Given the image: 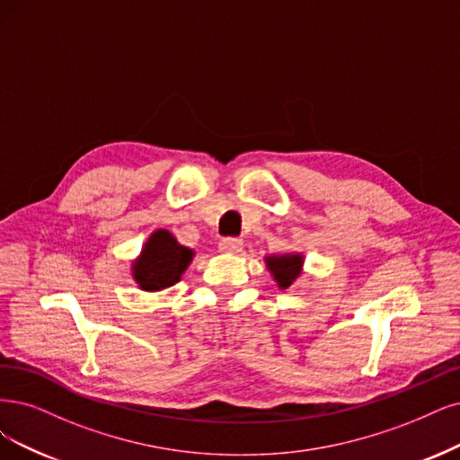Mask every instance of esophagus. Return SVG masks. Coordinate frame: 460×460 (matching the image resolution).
Returning <instances> with one entry per match:
<instances>
[{
    "label": "esophagus",
    "mask_w": 460,
    "mask_h": 460,
    "mask_svg": "<svg viewBox=\"0 0 460 460\" xmlns=\"http://www.w3.org/2000/svg\"><path fill=\"white\" fill-rule=\"evenodd\" d=\"M219 250L226 253H236L243 250V239L239 236H226V239L219 241Z\"/></svg>",
    "instance_id": "1"
}]
</instances>
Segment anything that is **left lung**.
I'll return each instance as SVG.
<instances>
[{"label": "left lung", "instance_id": "obj_1", "mask_svg": "<svg viewBox=\"0 0 460 460\" xmlns=\"http://www.w3.org/2000/svg\"><path fill=\"white\" fill-rule=\"evenodd\" d=\"M301 263H303V260L299 253H296V256H280V258L267 260L270 273L275 275L280 288H288L299 277Z\"/></svg>", "mask_w": 460, "mask_h": 460}]
</instances>
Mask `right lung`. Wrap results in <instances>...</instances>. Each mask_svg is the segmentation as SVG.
I'll use <instances>...</instances> for the list:
<instances>
[{
  "instance_id": "right-lung-1",
  "label": "right lung",
  "mask_w": 460,
  "mask_h": 460,
  "mask_svg": "<svg viewBox=\"0 0 460 460\" xmlns=\"http://www.w3.org/2000/svg\"><path fill=\"white\" fill-rule=\"evenodd\" d=\"M191 258L190 248L180 246L172 234L161 229L151 234L142 258L134 263V279L144 290H161L180 280Z\"/></svg>"
}]
</instances>
